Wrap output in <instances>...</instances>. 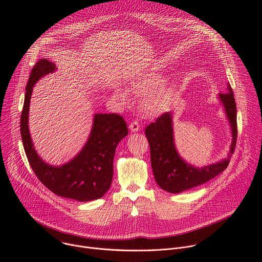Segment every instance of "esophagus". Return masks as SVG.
Instances as JSON below:
<instances>
[{"label":"esophagus","instance_id":"esophagus-1","mask_svg":"<svg viewBox=\"0 0 262 262\" xmlns=\"http://www.w3.org/2000/svg\"><path fill=\"white\" fill-rule=\"evenodd\" d=\"M129 128L132 132H138L140 129V124L137 120H134L130 124H129Z\"/></svg>","mask_w":262,"mask_h":262}]
</instances>
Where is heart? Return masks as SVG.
I'll return each mask as SVG.
<instances>
[{"instance_id": "obj_1", "label": "heart", "mask_w": 262, "mask_h": 262, "mask_svg": "<svg viewBox=\"0 0 262 262\" xmlns=\"http://www.w3.org/2000/svg\"><path fill=\"white\" fill-rule=\"evenodd\" d=\"M164 78L158 73H149L146 76L136 80L130 85V90L139 95L145 96L143 100V107L148 114L158 115L168 107L170 100V93L166 89H161L164 84ZM115 96L123 103L130 102V95L126 90L117 89Z\"/></svg>"}]
</instances>
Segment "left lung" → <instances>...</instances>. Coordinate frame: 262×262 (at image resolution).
<instances>
[{
	"label": "left lung",
	"instance_id": "1",
	"mask_svg": "<svg viewBox=\"0 0 262 262\" xmlns=\"http://www.w3.org/2000/svg\"><path fill=\"white\" fill-rule=\"evenodd\" d=\"M219 98L225 106L228 119L232 128V143L230 155L234 152L237 139L236 103L230 84L228 92L219 94ZM149 147H150L151 166L157 183L163 190L169 193H180L212 179L229 165V159L220 163L195 168L186 164L178 156L173 140L172 117L170 112L162 114L145 128Z\"/></svg>",
	"mask_w": 262,
	"mask_h": 262
}]
</instances>
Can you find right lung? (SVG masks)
Instances as JSON below:
<instances>
[{"instance_id":"obj_1","label":"right lung","mask_w":262,"mask_h":262,"mask_svg":"<svg viewBox=\"0 0 262 262\" xmlns=\"http://www.w3.org/2000/svg\"><path fill=\"white\" fill-rule=\"evenodd\" d=\"M54 70V63L41 59L30 73L20 116V135L27 159L37 178L57 196L82 202L101 198L111 186L115 150L117 144L128 134L127 124L119 114H96L90 137L78 157L62 167L42 162L35 151L29 133V105L35 83Z\"/></svg>"}]
</instances>
